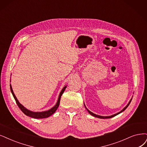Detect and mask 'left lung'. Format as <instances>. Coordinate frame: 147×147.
I'll use <instances>...</instances> for the list:
<instances>
[{"mask_svg":"<svg viewBox=\"0 0 147 147\" xmlns=\"http://www.w3.org/2000/svg\"><path fill=\"white\" fill-rule=\"evenodd\" d=\"M131 100H132V98L131 99V100H129V102H128V104H127V105L124 108H123V110H121L120 112H119V113H116V114H115V115H111V116H99V115H96V114H94L93 113H92V112H91L90 110H88L87 108H86V107H85V104H84V105H85V107L86 108V109L87 110V111H88V112L91 115H92V116H94V117H98V118H100V119H109V118H111V117H115V116H116V115H119V114H120L121 113H122V112H123L124 110H126V108L128 107V105H129V104H130V102H131Z\"/></svg>","mask_w":147,"mask_h":147,"instance_id":"8db88e82","label":"left lung"}]
</instances>
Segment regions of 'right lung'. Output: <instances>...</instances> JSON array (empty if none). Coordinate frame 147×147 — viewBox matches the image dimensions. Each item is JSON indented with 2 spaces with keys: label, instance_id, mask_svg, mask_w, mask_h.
Returning <instances> with one entry per match:
<instances>
[{
  "label": "right lung",
  "instance_id": "right-lung-1",
  "mask_svg": "<svg viewBox=\"0 0 147 147\" xmlns=\"http://www.w3.org/2000/svg\"><path fill=\"white\" fill-rule=\"evenodd\" d=\"M67 88V86H65L63 88V89L62 90V91H61V93L59 94V98L57 100V102L56 103V104L54 105L53 108H51L50 110H49L48 111H42V112H33V111H31L30 110H28V109H26V108H25L21 104H20V102L18 101L17 97H16L13 90L12 89V86L10 84V90L11 91V93L14 97V98L16 102V104L18 105L19 108L20 109V110L22 111L25 115L30 116L32 118H35V119H43V118H47L49 116H51L53 114H54L55 113V111L57 110V108L59 107V105L60 104V100H61V97L62 95V94L63 93V92L65 91V90Z\"/></svg>",
  "mask_w": 147,
  "mask_h": 147
}]
</instances>
